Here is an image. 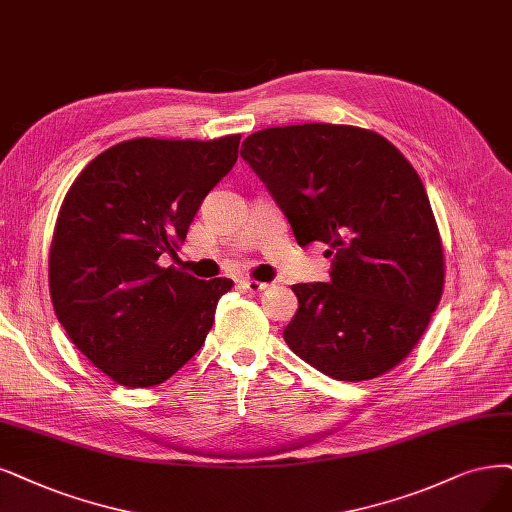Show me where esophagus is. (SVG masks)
Masks as SVG:
<instances>
[{"mask_svg": "<svg viewBox=\"0 0 512 512\" xmlns=\"http://www.w3.org/2000/svg\"><path fill=\"white\" fill-rule=\"evenodd\" d=\"M240 287L246 291V293H261L263 289H266L268 285L266 282H259V280H251V278H244V280H240Z\"/></svg>", "mask_w": 512, "mask_h": 512, "instance_id": "esophagus-1", "label": "esophagus"}]
</instances>
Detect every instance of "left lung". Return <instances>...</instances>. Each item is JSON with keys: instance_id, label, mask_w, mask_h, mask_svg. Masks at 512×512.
I'll list each match as a JSON object with an SVG mask.
<instances>
[{"instance_id": "left-lung-1", "label": "left lung", "mask_w": 512, "mask_h": 512, "mask_svg": "<svg viewBox=\"0 0 512 512\" xmlns=\"http://www.w3.org/2000/svg\"><path fill=\"white\" fill-rule=\"evenodd\" d=\"M240 156L285 213L299 246L323 242L329 282L293 285L287 346L339 382L399 365L437 310L445 263L415 168L373 130L297 124L246 137Z\"/></svg>"}]
</instances>
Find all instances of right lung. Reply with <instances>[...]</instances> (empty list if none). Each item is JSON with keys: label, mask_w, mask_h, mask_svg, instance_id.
Returning a JSON list of instances; mask_svg holds the SVG:
<instances>
[{"label": "right lung", "mask_w": 512, "mask_h": 512, "mask_svg": "<svg viewBox=\"0 0 512 512\" xmlns=\"http://www.w3.org/2000/svg\"><path fill=\"white\" fill-rule=\"evenodd\" d=\"M240 135L132 139L73 181L50 246V295L71 342L113 382H166L204 344L230 278L200 280L175 255L206 194L238 160Z\"/></svg>", "instance_id": "add662e5"}]
</instances>
